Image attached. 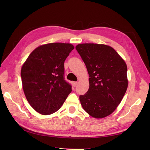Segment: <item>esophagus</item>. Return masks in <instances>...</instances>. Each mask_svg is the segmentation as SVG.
<instances>
[{"mask_svg":"<svg viewBox=\"0 0 150 150\" xmlns=\"http://www.w3.org/2000/svg\"><path fill=\"white\" fill-rule=\"evenodd\" d=\"M72 84H73V86H74V87H75V86H76L78 84V82H73Z\"/></svg>","mask_w":150,"mask_h":150,"instance_id":"1","label":"esophagus"}]
</instances>
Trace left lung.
<instances>
[{"label": "left lung", "instance_id": "1", "mask_svg": "<svg viewBox=\"0 0 150 150\" xmlns=\"http://www.w3.org/2000/svg\"><path fill=\"white\" fill-rule=\"evenodd\" d=\"M75 48L89 75V88L80 96L81 105L92 117H106L116 109L127 91V64L111 46L84 43Z\"/></svg>", "mask_w": 150, "mask_h": 150}]
</instances>
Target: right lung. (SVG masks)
<instances>
[{
  "mask_svg": "<svg viewBox=\"0 0 150 150\" xmlns=\"http://www.w3.org/2000/svg\"><path fill=\"white\" fill-rule=\"evenodd\" d=\"M74 46L53 42L41 45L31 52L21 71L25 97L36 112L52 114L64 103L72 86L64 80V62Z\"/></svg>",
  "mask_w": 150,
  "mask_h": 150,
  "instance_id": "add662e5",
  "label": "right lung"
}]
</instances>
